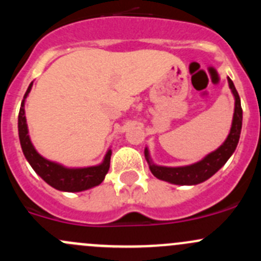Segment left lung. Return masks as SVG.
Here are the masks:
<instances>
[{"mask_svg":"<svg viewBox=\"0 0 261 261\" xmlns=\"http://www.w3.org/2000/svg\"><path fill=\"white\" fill-rule=\"evenodd\" d=\"M227 81L228 87L235 97V111H233L230 134L226 138L225 143L215 151L206 155L202 160L194 163V164L186 165V167H163V165L154 164L150 158L149 150L145 147V151H144L145 159L149 164L150 172L154 174V177L160 180L169 181L172 184H178V186H194V184H199L211 178L230 159L238 146L239 139H240L241 127H243V109H241L240 97L233 86V82L230 78H227Z\"/></svg>","mask_w":261,"mask_h":261,"instance_id":"left-lung-1","label":"left lung"}]
</instances>
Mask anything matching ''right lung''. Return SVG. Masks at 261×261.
Wrapping results in <instances>:
<instances>
[{"instance_id":"right-lung-1","label":"right lung","mask_w":261,"mask_h":261,"mask_svg":"<svg viewBox=\"0 0 261 261\" xmlns=\"http://www.w3.org/2000/svg\"><path fill=\"white\" fill-rule=\"evenodd\" d=\"M33 87V82L29 86L22 102H21L20 112H18V138H20L21 149L29 164L33 167L36 174L41 177L49 186L58 191L63 192H82L86 189L93 188L103 181L107 172L110 169L111 160V149L106 152L103 162L98 165L86 168H67L59 163L51 162L41 156L34 147L30 140L28 130V123L25 117V99L29 96Z\"/></svg>"}]
</instances>
